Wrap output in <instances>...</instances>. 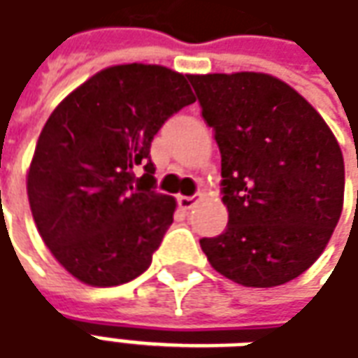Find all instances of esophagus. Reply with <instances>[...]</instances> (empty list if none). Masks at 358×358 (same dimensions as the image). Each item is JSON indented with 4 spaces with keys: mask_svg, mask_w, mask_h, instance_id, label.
I'll use <instances>...</instances> for the list:
<instances>
[{
    "mask_svg": "<svg viewBox=\"0 0 358 358\" xmlns=\"http://www.w3.org/2000/svg\"><path fill=\"white\" fill-rule=\"evenodd\" d=\"M199 200L200 194H194V196H179V199H177V204H179V208H183V210H191Z\"/></svg>",
    "mask_w": 358,
    "mask_h": 358,
    "instance_id": "esophagus-1",
    "label": "esophagus"
}]
</instances>
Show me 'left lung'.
<instances>
[{"label":"left lung","mask_w":358,"mask_h":358,"mask_svg":"<svg viewBox=\"0 0 358 358\" xmlns=\"http://www.w3.org/2000/svg\"><path fill=\"white\" fill-rule=\"evenodd\" d=\"M189 80L220 146L229 212L225 231L200 247L215 272L245 287L295 280L322 255L341 215L345 166L336 136L280 78L214 73Z\"/></svg>","instance_id":"obj_1"}]
</instances>
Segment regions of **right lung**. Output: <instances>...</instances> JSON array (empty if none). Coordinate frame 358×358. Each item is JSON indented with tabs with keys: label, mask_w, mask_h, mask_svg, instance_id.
Returning a JSON list of instances; mask_svg holds the SVG:
<instances>
[{
	"label": "right lung",
	"mask_w": 358,
	"mask_h": 358,
	"mask_svg": "<svg viewBox=\"0 0 358 358\" xmlns=\"http://www.w3.org/2000/svg\"><path fill=\"white\" fill-rule=\"evenodd\" d=\"M194 100L185 75L131 63L96 73L53 110L27 191L45 247L71 275L113 287L148 270L177 206L156 191L150 144Z\"/></svg>",
	"instance_id": "add662e5"
}]
</instances>
